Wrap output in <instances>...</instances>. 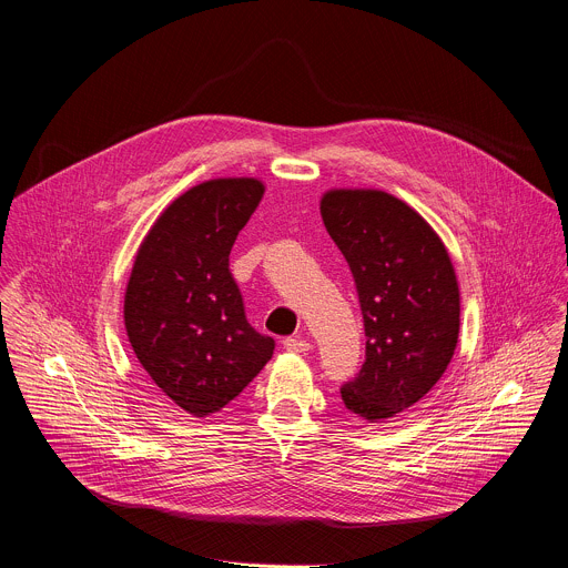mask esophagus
Returning a JSON list of instances; mask_svg holds the SVG:
<instances>
[{
    "label": "esophagus",
    "mask_w": 568,
    "mask_h": 568,
    "mask_svg": "<svg viewBox=\"0 0 568 568\" xmlns=\"http://www.w3.org/2000/svg\"><path fill=\"white\" fill-rule=\"evenodd\" d=\"M283 347H285L287 352H307L312 345H310V341H305L303 336H287V338L283 341Z\"/></svg>",
    "instance_id": "obj_1"
}]
</instances>
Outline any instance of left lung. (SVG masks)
<instances>
[{
  "instance_id": "1",
  "label": "left lung",
  "mask_w": 568,
  "mask_h": 568,
  "mask_svg": "<svg viewBox=\"0 0 568 568\" xmlns=\"http://www.w3.org/2000/svg\"><path fill=\"white\" fill-rule=\"evenodd\" d=\"M321 216L354 276L367 336L341 399L352 415L384 422L426 397L455 354L457 274L424 216L382 189H329Z\"/></svg>"
}]
</instances>
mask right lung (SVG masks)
<instances>
[{"label":"right lung","instance_id":"add662e5","mask_svg":"<svg viewBox=\"0 0 568 568\" xmlns=\"http://www.w3.org/2000/svg\"><path fill=\"white\" fill-rule=\"evenodd\" d=\"M265 194L256 178H214L178 196L144 236L124 327L153 384L184 413L225 408L274 354L245 316L230 252Z\"/></svg>","mask_w":568,"mask_h":568}]
</instances>
